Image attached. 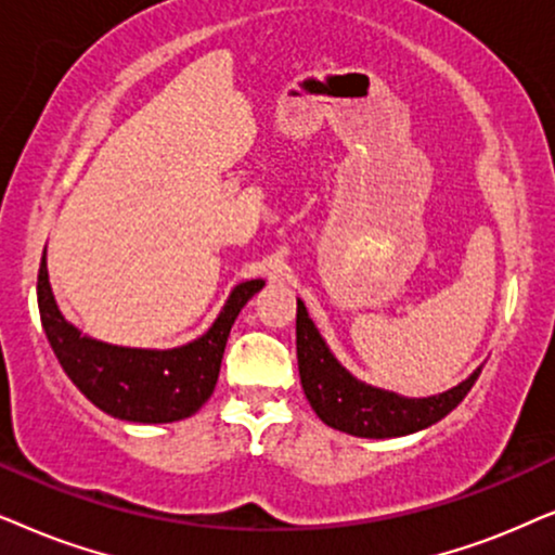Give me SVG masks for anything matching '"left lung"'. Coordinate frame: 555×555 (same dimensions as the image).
I'll return each mask as SVG.
<instances>
[{
	"label": "left lung",
	"instance_id": "8db88e82",
	"mask_svg": "<svg viewBox=\"0 0 555 555\" xmlns=\"http://www.w3.org/2000/svg\"><path fill=\"white\" fill-rule=\"evenodd\" d=\"M297 360L309 405L324 424L360 439H393L428 428L454 411L482 373V365L460 386L428 398L398 396L354 378L332 354L330 345L297 299Z\"/></svg>",
	"mask_w": 555,
	"mask_h": 555
}]
</instances>
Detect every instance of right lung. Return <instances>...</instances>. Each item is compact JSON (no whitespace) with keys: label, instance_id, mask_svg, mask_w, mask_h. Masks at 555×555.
I'll use <instances>...</instances> for the list:
<instances>
[{"label":"right lung","instance_id":"add662e5","mask_svg":"<svg viewBox=\"0 0 555 555\" xmlns=\"http://www.w3.org/2000/svg\"><path fill=\"white\" fill-rule=\"evenodd\" d=\"M263 284V279H250L233 286L208 332L169 350L111 345L83 335L57 307L48 250L37 273V307L57 363L88 401L121 421L172 424L201 411L212 396L235 317Z\"/></svg>","mask_w":555,"mask_h":555}]
</instances>
